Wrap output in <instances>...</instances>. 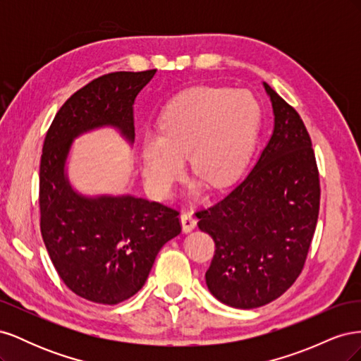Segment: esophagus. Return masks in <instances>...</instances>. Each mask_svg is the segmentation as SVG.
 Masks as SVG:
<instances>
[{"mask_svg": "<svg viewBox=\"0 0 361 361\" xmlns=\"http://www.w3.org/2000/svg\"><path fill=\"white\" fill-rule=\"evenodd\" d=\"M180 223H182V231L185 233H190L191 231H194L195 226H197V221H195L192 212H182Z\"/></svg>", "mask_w": 361, "mask_h": 361, "instance_id": "esophagus-1", "label": "esophagus"}]
</instances>
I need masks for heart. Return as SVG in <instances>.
<instances>
[{
	"label": "heart",
	"mask_w": 361,
	"mask_h": 361,
	"mask_svg": "<svg viewBox=\"0 0 361 361\" xmlns=\"http://www.w3.org/2000/svg\"><path fill=\"white\" fill-rule=\"evenodd\" d=\"M259 122V102L247 90L203 85L180 93L164 110L159 134L147 133L141 140L147 190L167 197L187 157L202 182L212 188L231 185L253 150Z\"/></svg>",
	"instance_id": "heart-1"
}]
</instances>
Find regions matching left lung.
<instances>
[{
  "mask_svg": "<svg viewBox=\"0 0 361 361\" xmlns=\"http://www.w3.org/2000/svg\"><path fill=\"white\" fill-rule=\"evenodd\" d=\"M274 129L253 169L220 203L200 211L215 255L206 271L214 297L236 309L277 300L297 280L319 214V174L301 117L264 82Z\"/></svg>",
  "mask_w": 361,
  "mask_h": 361,
  "instance_id": "obj_1",
  "label": "left lung"
}]
</instances>
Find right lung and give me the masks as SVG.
Segmentation results:
<instances>
[{
	"label": "right lung",
	"mask_w": 361,
	"mask_h": 361,
	"mask_svg": "<svg viewBox=\"0 0 361 361\" xmlns=\"http://www.w3.org/2000/svg\"><path fill=\"white\" fill-rule=\"evenodd\" d=\"M157 69L93 80L60 108L40 159V231L60 279L78 297L118 304L145 286L162 245L180 233L179 212L133 194L85 195L69 180L73 141L113 128L134 143V102Z\"/></svg>",
	"instance_id": "obj_1"
}]
</instances>
